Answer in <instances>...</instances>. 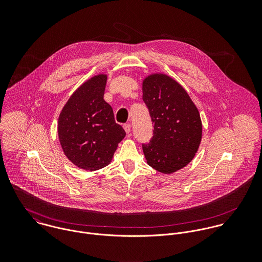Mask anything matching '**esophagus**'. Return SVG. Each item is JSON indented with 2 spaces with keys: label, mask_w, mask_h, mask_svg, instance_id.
Segmentation results:
<instances>
[{
  "label": "esophagus",
  "mask_w": 262,
  "mask_h": 262,
  "mask_svg": "<svg viewBox=\"0 0 262 262\" xmlns=\"http://www.w3.org/2000/svg\"><path fill=\"white\" fill-rule=\"evenodd\" d=\"M123 127H124V130L127 134H129L131 132V125L130 124H125Z\"/></svg>",
  "instance_id": "obj_1"
}]
</instances>
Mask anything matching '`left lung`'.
Instances as JSON below:
<instances>
[{
    "instance_id": "1",
    "label": "left lung",
    "mask_w": 262,
    "mask_h": 262,
    "mask_svg": "<svg viewBox=\"0 0 262 262\" xmlns=\"http://www.w3.org/2000/svg\"><path fill=\"white\" fill-rule=\"evenodd\" d=\"M142 93L154 127L149 143L142 145L147 164L161 173H173L187 166L200 147V113L187 91L167 75H147Z\"/></svg>"
}]
</instances>
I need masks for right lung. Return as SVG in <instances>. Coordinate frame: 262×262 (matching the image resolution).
Instances as JSON below:
<instances>
[{
    "mask_svg": "<svg viewBox=\"0 0 262 262\" xmlns=\"http://www.w3.org/2000/svg\"><path fill=\"white\" fill-rule=\"evenodd\" d=\"M106 83L105 74L84 81L58 117V139L64 155L75 166L89 171L107 166L126 135L104 100Z\"/></svg>",
    "mask_w": 262,
    "mask_h": 262,
    "instance_id": "obj_1",
    "label": "right lung"
}]
</instances>
